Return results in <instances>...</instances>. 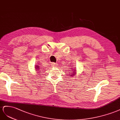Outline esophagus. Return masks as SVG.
Masks as SVG:
<instances>
[{"label": "esophagus", "instance_id": "34e87169", "mask_svg": "<svg viewBox=\"0 0 120 120\" xmlns=\"http://www.w3.org/2000/svg\"><path fill=\"white\" fill-rule=\"evenodd\" d=\"M56 65H57L56 63H54V62L51 63V66H52V67H55V66H56Z\"/></svg>", "mask_w": 120, "mask_h": 120}]
</instances>
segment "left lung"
Returning <instances> with one entry per match:
<instances>
[{"label":"left lung","instance_id":"1","mask_svg":"<svg viewBox=\"0 0 120 120\" xmlns=\"http://www.w3.org/2000/svg\"><path fill=\"white\" fill-rule=\"evenodd\" d=\"M72 69H74V68H72ZM71 70H72V69H71ZM70 72L71 73H70V75H70V76H73V75H75V74H76V70H75H75H73L72 72Z\"/></svg>","mask_w":120,"mask_h":120}]
</instances>
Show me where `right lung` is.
Here are the masks:
<instances>
[{
    "label": "right lung",
    "mask_w": 120,
    "mask_h": 120,
    "mask_svg": "<svg viewBox=\"0 0 120 120\" xmlns=\"http://www.w3.org/2000/svg\"><path fill=\"white\" fill-rule=\"evenodd\" d=\"M36 70H37V71H39V72H40L41 71H40L39 69H40V68H39V66H36Z\"/></svg>",
    "instance_id": "obj_1"
}]
</instances>
